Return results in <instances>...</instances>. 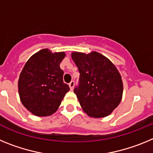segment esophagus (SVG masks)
<instances>
[{
	"instance_id": "esophagus-1",
	"label": "esophagus",
	"mask_w": 153,
	"mask_h": 153,
	"mask_svg": "<svg viewBox=\"0 0 153 153\" xmlns=\"http://www.w3.org/2000/svg\"><path fill=\"white\" fill-rule=\"evenodd\" d=\"M74 84H75V83H74V80H72V81H71V82H70V83H69V86H70V90H74Z\"/></svg>"
}]
</instances>
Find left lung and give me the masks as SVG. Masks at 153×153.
<instances>
[{
	"mask_svg": "<svg viewBox=\"0 0 153 153\" xmlns=\"http://www.w3.org/2000/svg\"><path fill=\"white\" fill-rule=\"evenodd\" d=\"M79 72L74 93L81 107L92 117L108 116L120 104L123 94L121 76L109 59L97 52L71 54Z\"/></svg>",
	"mask_w": 153,
	"mask_h": 153,
	"instance_id": "left-lung-1",
	"label": "left lung"
}]
</instances>
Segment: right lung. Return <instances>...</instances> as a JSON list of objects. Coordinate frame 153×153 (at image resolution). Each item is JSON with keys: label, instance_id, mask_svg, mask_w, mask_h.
Here are the masks:
<instances>
[{"label": "right lung", "instance_id": "obj_1", "mask_svg": "<svg viewBox=\"0 0 153 153\" xmlns=\"http://www.w3.org/2000/svg\"><path fill=\"white\" fill-rule=\"evenodd\" d=\"M64 56L63 52L52 53L44 49L31 56L24 66L18 80L19 95L23 105L33 114H53L70 90L60 67Z\"/></svg>", "mask_w": 153, "mask_h": 153}]
</instances>
